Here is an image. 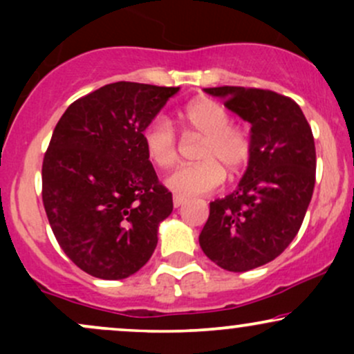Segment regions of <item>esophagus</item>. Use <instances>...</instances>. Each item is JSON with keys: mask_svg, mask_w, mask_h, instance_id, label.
Instances as JSON below:
<instances>
[{"mask_svg": "<svg viewBox=\"0 0 354 354\" xmlns=\"http://www.w3.org/2000/svg\"><path fill=\"white\" fill-rule=\"evenodd\" d=\"M185 201H186V198L180 196V194H174V196H173V206H174V208H180V206L185 205Z\"/></svg>", "mask_w": 354, "mask_h": 354, "instance_id": "obj_1", "label": "esophagus"}]
</instances>
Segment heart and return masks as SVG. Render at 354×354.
<instances>
[{"mask_svg":"<svg viewBox=\"0 0 354 354\" xmlns=\"http://www.w3.org/2000/svg\"><path fill=\"white\" fill-rule=\"evenodd\" d=\"M183 120L191 133L203 138L198 149L201 163L183 166L166 178V186L185 196L213 193L225 180V171L238 173L250 160L251 140L245 128L231 124V116L223 104L203 98L189 103ZM143 143L149 161L161 169H169L178 161V138L166 118H154L145 128Z\"/></svg>","mask_w":354,"mask_h":354,"instance_id":"1","label":"heart"}]
</instances>
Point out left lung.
Wrapping results in <instances>:
<instances>
[{
	"label": "left lung",
	"instance_id": "left-lung-1",
	"mask_svg": "<svg viewBox=\"0 0 354 354\" xmlns=\"http://www.w3.org/2000/svg\"><path fill=\"white\" fill-rule=\"evenodd\" d=\"M251 124V154L238 188L209 203L200 246L211 261L243 273L273 261L298 234L310 206L316 149L301 108L270 89L205 88Z\"/></svg>",
	"mask_w": 354,
	"mask_h": 354
}]
</instances>
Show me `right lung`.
Instances as JSON below:
<instances>
[{
    "mask_svg": "<svg viewBox=\"0 0 354 354\" xmlns=\"http://www.w3.org/2000/svg\"><path fill=\"white\" fill-rule=\"evenodd\" d=\"M180 88L118 81L68 106L43 160V205L61 250L101 279L141 270L173 196L158 181L145 128Z\"/></svg>",
    "mask_w": 354,
    "mask_h": 354,
    "instance_id": "right-lung-1",
    "label": "right lung"
}]
</instances>
